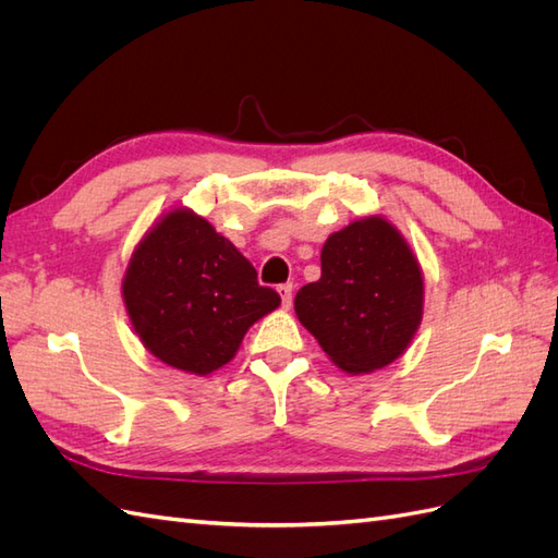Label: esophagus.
Instances as JSON below:
<instances>
[{"mask_svg":"<svg viewBox=\"0 0 558 558\" xmlns=\"http://www.w3.org/2000/svg\"><path fill=\"white\" fill-rule=\"evenodd\" d=\"M279 295H281V305L289 310L291 307V302H293V283H281L279 286Z\"/></svg>","mask_w":558,"mask_h":558,"instance_id":"1","label":"esophagus"}]
</instances>
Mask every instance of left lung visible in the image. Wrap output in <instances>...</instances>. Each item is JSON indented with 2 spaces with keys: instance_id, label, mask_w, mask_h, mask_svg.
Segmentation results:
<instances>
[{
  "instance_id": "left-lung-1",
  "label": "left lung",
  "mask_w": 558,
  "mask_h": 558,
  "mask_svg": "<svg viewBox=\"0 0 558 558\" xmlns=\"http://www.w3.org/2000/svg\"><path fill=\"white\" fill-rule=\"evenodd\" d=\"M295 314L347 375L375 373L416 335L424 275L398 228L365 216L326 240L320 279L298 291Z\"/></svg>"
}]
</instances>
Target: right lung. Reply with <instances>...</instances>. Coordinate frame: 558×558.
I'll return each instance as SVG.
<instances>
[{
  "label": "right lung",
  "mask_w": 558,
  "mask_h": 558,
  "mask_svg": "<svg viewBox=\"0 0 558 558\" xmlns=\"http://www.w3.org/2000/svg\"><path fill=\"white\" fill-rule=\"evenodd\" d=\"M123 302L142 344L165 365L211 375L230 363L246 330L281 305L256 267L207 218L177 207L134 248Z\"/></svg>",
  "instance_id": "obj_1"
}]
</instances>
